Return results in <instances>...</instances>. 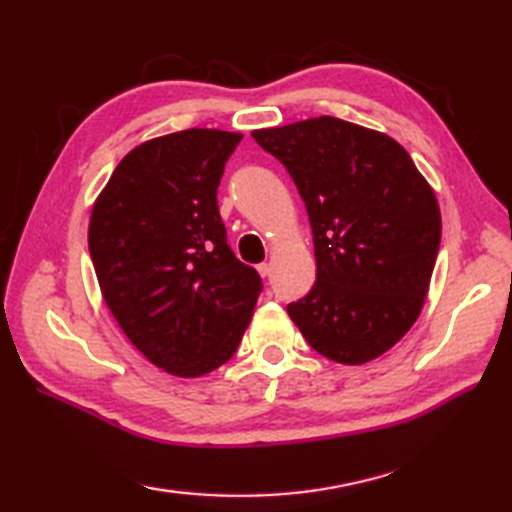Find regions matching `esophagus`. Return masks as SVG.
Segmentation results:
<instances>
[{"instance_id": "1", "label": "esophagus", "mask_w": 512, "mask_h": 512, "mask_svg": "<svg viewBox=\"0 0 512 512\" xmlns=\"http://www.w3.org/2000/svg\"><path fill=\"white\" fill-rule=\"evenodd\" d=\"M257 273L262 275V277H270V273H273V266H270V264H259L257 266Z\"/></svg>"}]
</instances>
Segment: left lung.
<instances>
[{"mask_svg":"<svg viewBox=\"0 0 512 512\" xmlns=\"http://www.w3.org/2000/svg\"><path fill=\"white\" fill-rule=\"evenodd\" d=\"M295 180L312 226L317 281L288 314L330 361L361 365L416 323L436 266L438 200L394 138L319 116L257 129Z\"/></svg>","mask_w":512,"mask_h":512,"instance_id":"left-lung-1","label":"left lung"}]
</instances>
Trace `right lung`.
Returning a JSON list of instances; mask_svg holds the SVG:
<instances>
[{
	"label": "right lung",
	"instance_id": "right-lung-1",
	"mask_svg": "<svg viewBox=\"0 0 512 512\" xmlns=\"http://www.w3.org/2000/svg\"><path fill=\"white\" fill-rule=\"evenodd\" d=\"M242 134L184 129L118 162L90 220V257L127 339L169 374L195 378L237 350L262 277L226 242L217 206Z\"/></svg>",
	"mask_w": 512,
	"mask_h": 512
}]
</instances>
